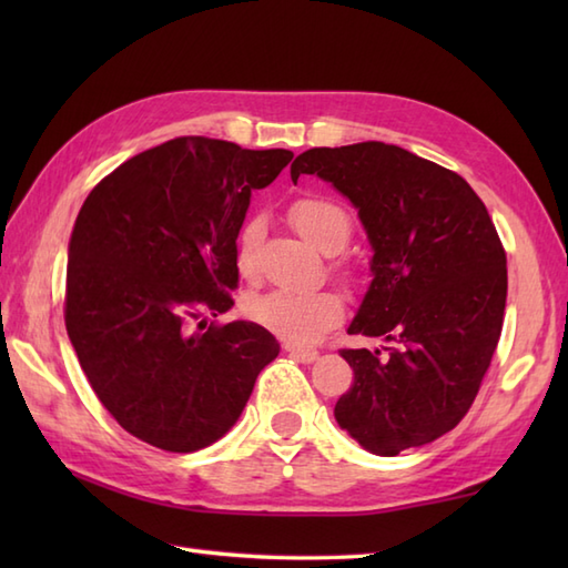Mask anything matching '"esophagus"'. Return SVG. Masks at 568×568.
<instances>
[{"mask_svg": "<svg viewBox=\"0 0 568 568\" xmlns=\"http://www.w3.org/2000/svg\"><path fill=\"white\" fill-rule=\"evenodd\" d=\"M283 348L287 354H291L293 358H297V361H303V364H312V361H317V356H320V352L317 348H305V346H297V344H283Z\"/></svg>", "mask_w": 568, "mask_h": 568, "instance_id": "esophagus-1", "label": "esophagus"}]
</instances>
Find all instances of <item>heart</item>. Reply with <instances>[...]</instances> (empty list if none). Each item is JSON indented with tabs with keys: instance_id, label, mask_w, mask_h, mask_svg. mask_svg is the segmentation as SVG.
<instances>
[{
	"instance_id": "obj_1",
	"label": "heart",
	"mask_w": 568,
	"mask_h": 568,
	"mask_svg": "<svg viewBox=\"0 0 568 568\" xmlns=\"http://www.w3.org/2000/svg\"><path fill=\"white\" fill-rule=\"evenodd\" d=\"M291 220L297 232L324 253L339 251L352 234V220L346 210L327 197H300L293 202ZM261 236L263 220L251 216L241 226L236 241V265L241 275L251 277L256 273V248ZM246 312L253 322L283 339L310 344L342 322L344 303L332 291H271L251 297Z\"/></svg>"
}]
</instances>
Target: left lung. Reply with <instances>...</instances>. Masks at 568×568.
Here are the masks:
<instances>
[{
    "mask_svg": "<svg viewBox=\"0 0 568 568\" xmlns=\"http://www.w3.org/2000/svg\"><path fill=\"white\" fill-rule=\"evenodd\" d=\"M300 175L354 204L373 251L346 332L393 344L342 348L354 385L336 422L378 456L439 439L468 413L503 329L508 268L486 204L462 175L381 141L310 149L291 165Z\"/></svg>",
    "mask_w": 568,
    "mask_h": 568,
    "instance_id": "8db88e82",
    "label": "left lung"
}]
</instances>
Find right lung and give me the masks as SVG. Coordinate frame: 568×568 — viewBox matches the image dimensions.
Returning <instances> with one entry per match:
<instances>
[{"label":"right lung","instance_id":"obj_1","mask_svg":"<svg viewBox=\"0 0 568 568\" xmlns=\"http://www.w3.org/2000/svg\"><path fill=\"white\" fill-rule=\"evenodd\" d=\"M285 149L180 136L94 187L68 244L65 329L92 390L129 434L190 454L236 425L281 352L232 310L236 239L251 192L291 163Z\"/></svg>","mask_w":568,"mask_h":568}]
</instances>
